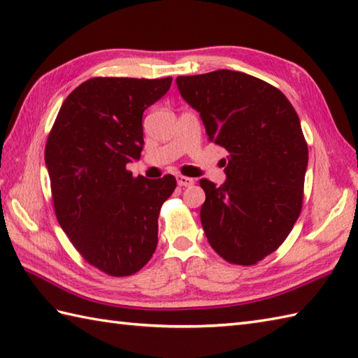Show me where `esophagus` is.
<instances>
[{
	"mask_svg": "<svg viewBox=\"0 0 358 358\" xmlns=\"http://www.w3.org/2000/svg\"><path fill=\"white\" fill-rule=\"evenodd\" d=\"M195 183L194 178H189V177H185V175H180L178 177V185L180 186H192Z\"/></svg>",
	"mask_w": 358,
	"mask_h": 358,
	"instance_id": "34e87169",
	"label": "esophagus"
}]
</instances>
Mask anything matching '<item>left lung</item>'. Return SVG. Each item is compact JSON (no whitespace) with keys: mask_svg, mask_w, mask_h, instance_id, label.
<instances>
[{"mask_svg":"<svg viewBox=\"0 0 358 358\" xmlns=\"http://www.w3.org/2000/svg\"><path fill=\"white\" fill-rule=\"evenodd\" d=\"M177 86L209 141L229 154L222 186L200 180L204 234L226 262L252 266L278 249L301 212L308 144L299 115L281 90L237 71L177 77Z\"/></svg>","mask_w":358,"mask_h":358,"instance_id":"1","label":"left lung"}]
</instances>
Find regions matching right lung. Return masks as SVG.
Returning a JSON list of instances; mask_svg holds the SVG:
<instances>
[{
	"mask_svg": "<svg viewBox=\"0 0 358 358\" xmlns=\"http://www.w3.org/2000/svg\"><path fill=\"white\" fill-rule=\"evenodd\" d=\"M159 80L96 77L66 98L45 143L53 209L85 260L112 277L138 272L155 252L158 215L173 175L134 177L143 112L171 87Z\"/></svg>",
	"mask_w": 358,
	"mask_h": 358,
	"instance_id": "add662e5",
	"label": "right lung"
}]
</instances>
